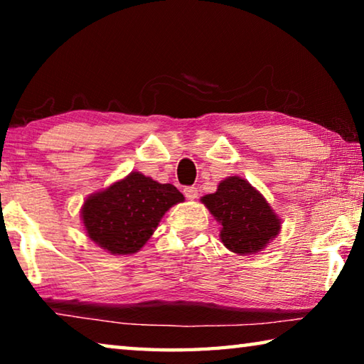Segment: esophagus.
I'll return each mask as SVG.
<instances>
[{
    "label": "esophagus",
    "mask_w": 364,
    "mask_h": 364,
    "mask_svg": "<svg viewBox=\"0 0 364 364\" xmlns=\"http://www.w3.org/2000/svg\"><path fill=\"white\" fill-rule=\"evenodd\" d=\"M184 196H186V199L194 200V199H197V196H199V189H197L196 186L184 188Z\"/></svg>",
    "instance_id": "obj_1"
}]
</instances>
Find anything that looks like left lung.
Masks as SVG:
<instances>
[{"mask_svg": "<svg viewBox=\"0 0 364 364\" xmlns=\"http://www.w3.org/2000/svg\"><path fill=\"white\" fill-rule=\"evenodd\" d=\"M200 200L221 223V242L234 254H257L281 231L278 215L241 176H228L213 194H207Z\"/></svg>", "mask_w": 364, "mask_h": 364, "instance_id": "left-lung-1", "label": "left lung"}]
</instances>
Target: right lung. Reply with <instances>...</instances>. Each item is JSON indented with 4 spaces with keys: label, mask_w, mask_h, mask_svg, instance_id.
<instances>
[{
    "label": "right lung",
    "mask_w": 364,
    "mask_h": 364,
    "mask_svg": "<svg viewBox=\"0 0 364 364\" xmlns=\"http://www.w3.org/2000/svg\"><path fill=\"white\" fill-rule=\"evenodd\" d=\"M183 200L173 184L132 171L85 200L83 226L91 241L109 254H134L149 241L165 212Z\"/></svg>",
    "instance_id": "right-lung-1"
}]
</instances>
